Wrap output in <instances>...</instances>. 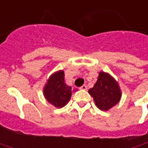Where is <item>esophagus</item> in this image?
Wrapping results in <instances>:
<instances>
[{
    "instance_id": "1",
    "label": "esophagus",
    "mask_w": 148,
    "mask_h": 148,
    "mask_svg": "<svg viewBox=\"0 0 148 148\" xmlns=\"http://www.w3.org/2000/svg\"><path fill=\"white\" fill-rule=\"evenodd\" d=\"M80 89H81V90H87V86H86V85H83L82 87H80Z\"/></svg>"
}]
</instances>
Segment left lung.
<instances>
[{"instance_id": "obj_1", "label": "left lung", "mask_w": 148, "mask_h": 148, "mask_svg": "<svg viewBox=\"0 0 148 148\" xmlns=\"http://www.w3.org/2000/svg\"><path fill=\"white\" fill-rule=\"evenodd\" d=\"M97 108L109 110L120 101L122 92L118 82L108 73L101 71L92 88L88 90Z\"/></svg>"}]
</instances>
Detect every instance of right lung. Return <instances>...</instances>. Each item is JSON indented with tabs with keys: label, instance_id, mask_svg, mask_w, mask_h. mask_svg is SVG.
<instances>
[{
	"label": "right lung",
	"instance_id": "right-lung-1",
	"mask_svg": "<svg viewBox=\"0 0 148 148\" xmlns=\"http://www.w3.org/2000/svg\"><path fill=\"white\" fill-rule=\"evenodd\" d=\"M71 87L64 82V70H58L51 74L43 88L44 97L56 108H62L69 102L72 92Z\"/></svg>",
	"mask_w": 148,
	"mask_h": 148
}]
</instances>
